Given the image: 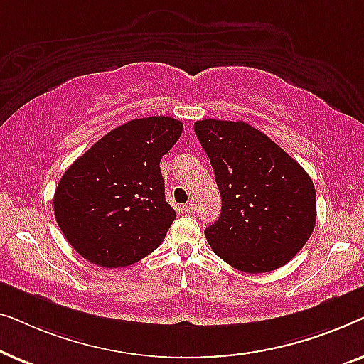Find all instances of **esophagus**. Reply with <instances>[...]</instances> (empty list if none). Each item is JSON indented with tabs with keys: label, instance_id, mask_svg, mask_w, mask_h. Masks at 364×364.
I'll return each instance as SVG.
<instances>
[{
	"label": "esophagus",
	"instance_id": "1",
	"mask_svg": "<svg viewBox=\"0 0 364 364\" xmlns=\"http://www.w3.org/2000/svg\"><path fill=\"white\" fill-rule=\"evenodd\" d=\"M183 210H186L187 213H193V212H196V203L187 202L186 205H183Z\"/></svg>",
	"mask_w": 364,
	"mask_h": 364
}]
</instances>
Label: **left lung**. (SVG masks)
Returning <instances> with one entry per match:
<instances>
[{
	"instance_id": "left-lung-1",
	"label": "left lung",
	"mask_w": 364,
	"mask_h": 364,
	"mask_svg": "<svg viewBox=\"0 0 364 364\" xmlns=\"http://www.w3.org/2000/svg\"><path fill=\"white\" fill-rule=\"evenodd\" d=\"M222 197L205 228L212 250L237 270H277L301 250L316 223V192L305 168L250 124H193Z\"/></svg>"
}]
</instances>
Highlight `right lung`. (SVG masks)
<instances>
[{"label": "right lung", "mask_w": 364, "mask_h": 364, "mask_svg": "<svg viewBox=\"0 0 364 364\" xmlns=\"http://www.w3.org/2000/svg\"><path fill=\"white\" fill-rule=\"evenodd\" d=\"M182 129L166 116L132 119L69 166L54 192V215L79 255L117 268L161 245L176 210L166 200L159 164Z\"/></svg>", "instance_id": "1"}]
</instances>
